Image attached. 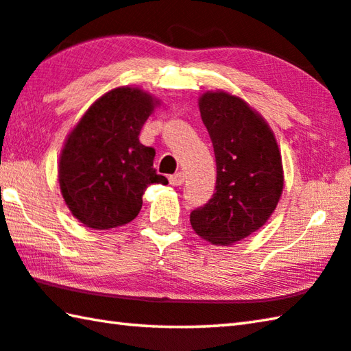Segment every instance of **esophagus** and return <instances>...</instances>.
<instances>
[{
  "mask_svg": "<svg viewBox=\"0 0 351 351\" xmlns=\"http://www.w3.org/2000/svg\"><path fill=\"white\" fill-rule=\"evenodd\" d=\"M169 181L171 186H181V184H184V181H186V173H184V171H178V173L171 175L169 178Z\"/></svg>",
  "mask_w": 351,
  "mask_h": 351,
  "instance_id": "34e87169",
  "label": "esophagus"
}]
</instances>
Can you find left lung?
Returning <instances> with one entry per match:
<instances>
[{"mask_svg": "<svg viewBox=\"0 0 351 351\" xmlns=\"http://www.w3.org/2000/svg\"><path fill=\"white\" fill-rule=\"evenodd\" d=\"M217 162L215 193L190 213L201 239L230 246L258 230L283 192V165L276 136L245 100L226 91L198 99Z\"/></svg>", "mask_w": 351, "mask_h": 351, "instance_id": "obj_1", "label": "left lung"}]
</instances>
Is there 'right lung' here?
Segmentation results:
<instances>
[{
	"label": "right lung",
	"instance_id": "right-lung-1",
	"mask_svg": "<svg viewBox=\"0 0 351 351\" xmlns=\"http://www.w3.org/2000/svg\"><path fill=\"white\" fill-rule=\"evenodd\" d=\"M159 100L141 88L119 86L99 97L71 130L58 161V182L71 213L105 230L138 217L150 184H169L153 169L154 148L141 128Z\"/></svg>",
	"mask_w": 351,
	"mask_h": 351
}]
</instances>
